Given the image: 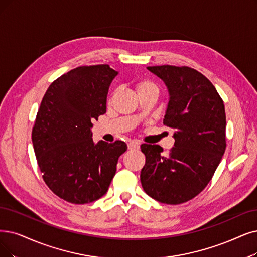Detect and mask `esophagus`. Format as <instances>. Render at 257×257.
Segmentation results:
<instances>
[{
  "label": "esophagus",
  "mask_w": 257,
  "mask_h": 257,
  "mask_svg": "<svg viewBox=\"0 0 257 257\" xmlns=\"http://www.w3.org/2000/svg\"><path fill=\"white\" fill-rule=\"evenodd\" d=\"M128 150H138L139 149V142L137 141H131L127 145Z\"/></svg>",
  "instance_id": "obj_1"
}]
</instances>
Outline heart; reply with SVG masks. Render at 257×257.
Instances as JSON below:
<instances>
[{
	"instance_id": "obj_1",
	"label": "heart",
	"mask_w": 257,
	"mask_h": 257,
	"mask_svg": "<svg viewBox=\"0 0 257 257\" xmlns=\"http://www.w3.org/2000/svg\"><path fill=\"white\" fill-rule=\"evenodd\" d=\"M134 85H135V89L137 91L138 96L142 95V94H148V93L158 95V93H159V87H158L157 83H155L153 80L148 79V78L136 79L134 81Z\"/></svg>"
}]
</instances>
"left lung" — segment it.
Segmentation results:
<instances>
[{
  "mask_svg": "<svg viewBox=\"0 0 257 257\" xmlns=\"http://www.w3.org/2000/svg\"><path fill=\"white\" fill-rule=\"evenodd\" d=\"M168 86L170 101L163 124L175 143L166 154L156 145H141L146 164L140 180L155 200L180 204L208 186L224 154L225 111L211 81L189 66H149Z\"/></svg>",
  "mask_w": 257,
  "mask_h": 257,
  "instance_id": "1",
  "label": "left lung"
}]
</instances>
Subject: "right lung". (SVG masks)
Segmentation results:
<instances>
[{
	"label": "right lung",
	"instance_id": "obj_1",
	"mask_svg": "<svg viewBox=\"0 0 257 257\" xmlns=\"http://www.w3.org/2000/svg\"><path fill=\"white\" fill-rule=\"evenodd\" d=\"M107 64L79 66L49 85L32 132L42 178L58 197L70 203L93 202L107 192L125 142L95 145L93 122L106 111L111 80Z\"/></svg>",
	"mask_w": 257,
	"mask_h": 257
}]
</instances>
